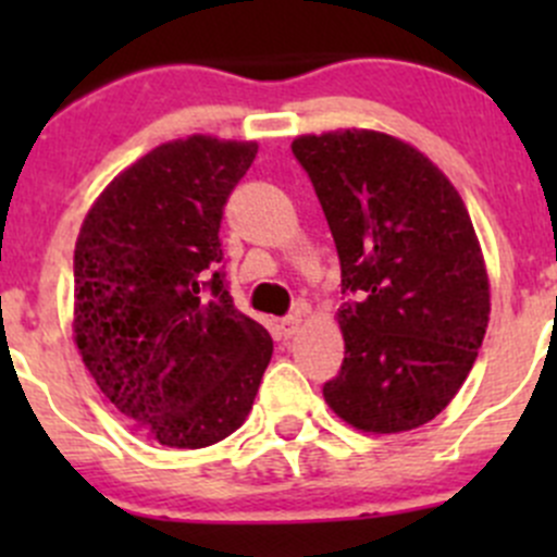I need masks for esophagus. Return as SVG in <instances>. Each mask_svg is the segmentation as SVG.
<instances>
[{
  "label": "esophagus",
  "instance_id": "34e87169",
  "mask_svg": "<svg viewBox=\"0 0 557 557\" xmlns=\"http://www.w3.org/2000/svg\"><path fill=\"white\" fill-rule=\"evenodd\" d=\"M299 329H301V312L290 314V318H283V320H280V325H277V331H280V336H283V339H294L296 331H299Z\"/></svg>",
  "mask_w": 557,
  "mask_h": 557
}]
</instances>
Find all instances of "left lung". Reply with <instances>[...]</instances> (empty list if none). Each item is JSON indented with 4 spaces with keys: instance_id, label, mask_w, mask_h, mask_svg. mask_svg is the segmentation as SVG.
<instances>
[{
    "instance_id": "obj_1",
    "label": "left lung",
    "mask_w": 557,
    "mask_h": 557,
    "mask_svg": "<svg viewBox=\"0 0 557 557\" xmlns=\"http://www.w3.org/2000/svg\"><path fill=\"white\" fill-rule=\"evenodd\" d=\"M342 263L336 312L345 361L323 398L367 434L434 420L469 377L491 320L480 239L447 174L404 139L372 128L301 134Z\"/></svg>"
}]
</instances>
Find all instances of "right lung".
I'll return each instance as SVG.
<instances>
[{
    "label": "right lung",
    "instance_id": "add662e5",
    "mask_svg": "<svg viewBox=\"0 0 557 557\" xmlns=\"http://www.w3.org/2000/svg\"><path fill=\"white\" fill-rule=\"evenodd\" d=\"M256 143L190 134L107 185L75 245L72 331L112 407L153 442L215 445L245 423L272 336L215 272L223 207Z\"/></svg>",
    "mask_w": 557,
    "mask_h": 557
}]
</instances>
